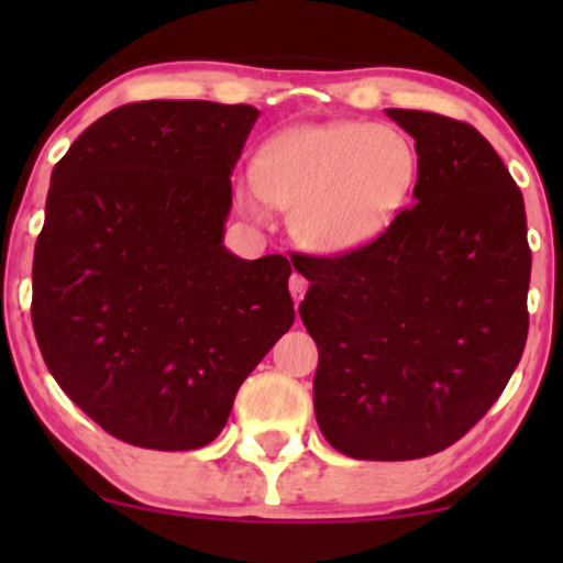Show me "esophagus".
<instances>
[{"label": "esophagus", "mask_w": 563, "mask_h": 563, "mask_svg": "<svg viewBox=\"0 0 563 563\" xmlns=\"http://www.w3.org/2000/svg\"><path fill=\"white\" fill-rule=\"evenodd\" d=\"M289 291H291V297H295L297 305L302 302V297H305V291H307V279H305L302 274H291L289 276Z\"/></svg>", "instance_id": "34e87169"}]
</instances>
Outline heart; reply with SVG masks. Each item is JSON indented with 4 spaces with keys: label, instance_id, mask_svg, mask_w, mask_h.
Segmentation results:
<instances>
[{
    "label": "heart",
    "instance_id": "heart-1",
    "mask_svg": "<svg viewBox=\"0 0 563 563\" xmlns=\"http://www.w3.org/2000/svg\"><path fill=\"white\" fill-rule=\"evenodd\" d=\"M420 156L402 130L364 120L297 125L268 137L238 205L264 218L289 210V230L318 256H349L395 225L418 187Z\"/></svg>",
    "mask_w": 563,
    "mask_h": 563
}]
</instances>
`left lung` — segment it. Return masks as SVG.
Returning <instances> with one entry per match:
<instances>
[{"instance_id":"obj_1","label":"left lung","mask_w":563,"mask_h":563,"mask_svg":"<svg viewBox=\"0 0 563 563\" xmlns=\"http://www.w3.org/2000/svg\"><path fill=\"white\" fill-rule=\"evenodd\" d=\"M415 137V202L364 251L291 261L318 343L314 418L361 461L433 456L497 402L528 338L526 205L466 122L387 110Z\"/></svg>"}]
</instances>
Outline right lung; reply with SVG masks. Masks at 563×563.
Segmentation results:
<instances>
[{
	"instance_id": "right-lung-1",
	"label": "right lung",
	"mask_w": 563,
	"mask_h": 563,
	"mask_svg": "<svg viewBox=\"0 0 563 563\" xmlns=\"http://www.w3.org/2000/svg\"><path fill=\"white\" fill-rule=\"evenodd\" d=\"M258 110L151 99L107 112L53 166L33 328L58 387L120 441L202 449L295 322L284 256L222 245Z\"/></svg>"
}]
</instances>
